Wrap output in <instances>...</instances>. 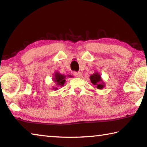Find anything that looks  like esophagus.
<instances>
[{"label":"esophagus","mask_w":147,"mask_h":147,"mask_svg":"<svg viewBox=\"0 0 147 147\" xmlns=\"http://www.w3.org/2000/svg\"><path fill=\"white\" fill-rule=\"evenodd\" d=\"M74 76H76V77H78V78H80L82 76V73H81V72H74Z\"/></svg>","instance_id":"obj_1"}]
</instances>
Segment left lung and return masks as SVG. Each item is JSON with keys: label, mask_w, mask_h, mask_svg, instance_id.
Instances as JSON below:
<instances>
[{"label": "left lung", "mask_w": 147, "mask_h": 147, "mask_svg": "<svg viewBox=\"0 0 147 147\" xmlns=\"http://www.w3.org/2000/svg\"><path fill=\"white\" fill-rule=\"evenodd\" d=\"M91 82L93 85L98 89H102L105 87V82L101 78L100 74L98 72H94V73L91 74L89 77Z\"/></svg>", "instance_id": "left-lung-1"}]
</instances>
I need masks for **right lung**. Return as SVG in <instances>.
Instances as JSON below:
<instances>
[{
  "label": "right lung",
  "mask_w": 147,
  "mask_h": 147,
  "mask_svg": "<svg viewBox=\"0 0 147 147\" xmlns=\"http://www.w3.org/2000/svg\"><path fill=\"white\" fill-rule=\"evenodd\" d=\"M72 77H73V76L69 75V74H67V75L65 76L64 74L59 73L58 71L55 72L54 74V77L53 78V80L54 82V83L56 84V87H54V88H53V89H54L55 91L58 90V87H61L64 86V84L65 83V79L67 78H72Z\"/></svg>",
  "instance_id": "obj_1"
}]
</instances>
